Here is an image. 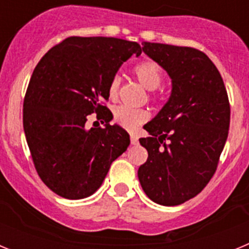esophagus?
Returning <instances> with one entry per match:
<instances>
[{
    "label": "esophagus",
    "mask_w": 249,
    "mask_h": 249,
    "mask_svg": "<svg viewBox=\"0 0 249 249\" xmlns=\"http://www.w3.org/2000/svg\"><path fill=\"white\" fill-rule=\"evenodd\" d=\"M138 143V137L137 135H131V144H137Z\"/></svg>",
    "instance_id": "1"
}]
</instances>
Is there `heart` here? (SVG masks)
Wrapping results in <instances>:
<instances>
[{
  "instance_id": "b5f03b06",
  "label": "heart",
  "mask_w": 249,
  "mask_h": 249,
  "mask_svg": "<svg viewBox=\"0 0 249 249\" xmlns=\"http://www.w3.org/2000/svg\"><path fill=\"white\" fill-rule=\"evenodd\" d=\"M133 74L138 82L147 89H153L149 94V100L158 101L160 94L156 89L163 81V70L155 61H143L133 67ZM121 77L113 76L108 83V96L116 101L120 93ZM149 120V112L144 108H129L126 106H118L113 111V122L128 131H135Z\"/></svg>"
}]
</instances>
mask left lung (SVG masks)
<instances>
[{
	"mask_svg": "<svg viewBox=\"0 0 249 249\" xmlns=\"http://www.w3.org/2000/svg\"><path fill=\"white\" fill-rule=\"evenodd\" d=\"M147 56L172 78L168 102L140 138L148 158L138 168L144 193L162 206L198 195L218 166L228 137L231 106L217 67L193 47L142 43Z\"/></svg>",
	"mask_w": 249,
	"mask_h": 249,
	"instance_id": "8db88e82",
	"label": "left lung"
}]
</instances>
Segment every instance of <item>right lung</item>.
Instances as JSON below:
<instances>
[{
	"label": "right lung",
	"mask_w": 249,
	"mask_h": 249,
	"mask_svg": "<svg viewBox=\"0 0 249 249\" xmlns=\"http://www.w3.org/2000/svg\"><path fill=\"white\" fill-rule=\"evenodd\" d=\"M141 53L137 42L126 39L72 36L35 67L23 100V129L35 168L56 195L67 199L91 196L127 149L128 133L109 124L112 113L105 102L121 65ZM92 113L106 123L103 129L87 128Z\"/></svg>",
	"instance_id": "1"
}]
</instances>
